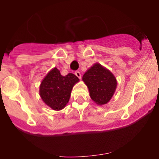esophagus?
Segmentation results:
<instances>
[{
    "mask_svg": "<svg viewBox=\"0 0 159 159\" xmlns=\"http://www.w3.org/2000/svg\"><path fill=\"white\" fill-rule=\"evenodd\" d=\"M75 75H76L77 77H78L79 79H81V73H80V71H78V70H77V71H75Z\"/></svg>",
    "mask_w": 159,
    "mask_h": 159,
    "instance_id": "esophagus-1",
    "label": "esophagus"
}]
</instances>
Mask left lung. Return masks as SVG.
Segmentation results:
<instances>
[{
	"instance_id": "8db88e82",
	"label": "left lung",
	"mask_w": 159,
	"mask_h": 159,
	"mask_svg": "<svg viewBox=\"0 0 159 159\" xmlns=\"http://www.w3.org/2000/svg\"><path fill=\"white\" fill-rule=\"evenodd\" d=\"M82 80L94 103L103 105L109 102L117 88L115 75L101 64L95 63L84 74Z\"/></svg>"
}]
</instances>
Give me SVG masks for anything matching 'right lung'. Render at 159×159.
Masks as SVG:
<instances>
[{"mask_svg": "<svg viewBox=\"0 0 159 159\" xmlns=\"http://www.w3.org/2000/svg\"><path fill=\"white\" fill-rule=\"evenodd\" d=\"M78 81L79 79L74 74L63 76L60 70L54 68L40 84V96L45 105L53 110H61L69 102L71 90Z\"/></svg>", "mask_w": 159, "mask_h": 159, "instance_id": "add662e5", "label": "right lung"}]
</instances>
